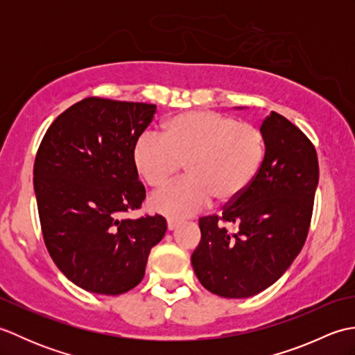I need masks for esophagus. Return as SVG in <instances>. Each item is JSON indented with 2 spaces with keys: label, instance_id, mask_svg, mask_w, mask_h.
Segmentation results:
<instances>
[{
  "label": "esophagus",
  "instance_id": "1",
  "mask_svg": "<svg viewBox=\"0 0 355 355\" xmlns=\"http://www.w3.org/2000/svg\"><path fill=\"white\" fill-rule=\"evenodd\" d=\"M178 221L175 220H168V230H175L178 227Z\"/></svg>",
  "mask_w": 355,
  "mask_h": 355
}]
</instances>
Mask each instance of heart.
<instances>
[{
  "instance_id": "1",
  "label": "heart",
  "mask_w": 355,
  "mask_h": 355,
  "mask_svg": "<svg viewBox=\"0 0 355 355\" xmlns=\"http://www.w3.org/2000/svg\"><path fill=\"white\" fill-rule=\"evenodd\" d=\"M267 153L259 126L214 111H187L164 123L162 137L140 134L132 162L153 189L164 186L184 166L187 178L153 195L149 206L169 218H187L207 207L238 200L262 168Z\"/></svg>"
}]
</instances>
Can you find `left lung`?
<instances>
[{"label":"left lung","instance_id":"8db88e82","mask_svg":"<svg viewBox=\"0 0 355 355\" xmlns=\"http://www.w3.org/2000/svg\"><path fill=\"white\" fill-rule=\"evenodd\" d=\"M261 130L267 153L252 186L224 206L221 216L200 218L192 267L201 285L221 297H250L273 285L302 250L310 229L319 183L314 145L275 111Z\"/></svg>","mask_w":355,"mask_h":355}]
</instances>
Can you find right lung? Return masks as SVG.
I'll list each match as a JSON object with an SVG mask.
<instances>
[{
	"instance_id": "obj_1",
	"label": "right lung",
	"mask_w": 355,
	"mask_h": 355,
	"mask_svg": "<svg viewBox=\"0 0 355 355\" xmlns=\"http://www.w3.org/2000/svg\"><path fill=\"white\" fill-rule=\"evenodd\" d=\"M155 110L87 97L56 117L37 149L33 186L45 247L89 293L117 296L139 285L150 248L166 233L162 215L120 220L146 197L132 148Z\"/></svg>"
}]
</instances>
